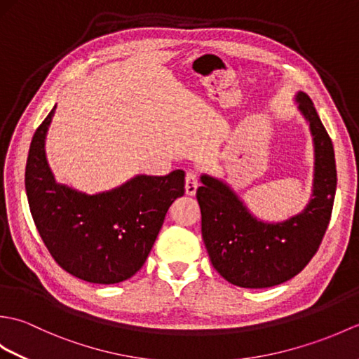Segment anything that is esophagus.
I'll use <instances>...</instances> for the list:
<instances>
[{"label":"esophagus","mask_w":359,"mask_h":359,"mask_svg":"<svg viewBox=\"0 0 359 359\" xmlns=\"http://www.w3.org/2000/svg\"><path fill=\"white\" fill-rule=\"evenodd\" d=\"M197 188H199V177L196 172H187L185 177V193L188 196H194Z\"/></svg>","instance_id":"34e87169"}]
</instances>
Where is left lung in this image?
<instances>
[{"mask_svg":"<svg viewBox=\"0 0 359 359\" xmlns=\"http://www.w3.org/2000/svg\"><path fill=\"white\" fill-rule=\"evenodd\" d=\"M294 102L307 120L315 147L313 188L301 212L282 222H265L226 182L201 175L196 197L202 238L212 266L233 285L266 288L292 279L315 256L330 222L337 193L333 143L310 97L299 90Z\"/></svg>","mask_w":359,"mask_h":359,"instance_id":"8db88e82","label":"left lung"}]
</instances>
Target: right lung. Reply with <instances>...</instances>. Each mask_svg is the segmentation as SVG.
Segmentation results:
<instances>
[{
  "instance_id": "add662e5",
  "label": "right lung",
  "mask_w": 359,
  "mask_h": 359,
  "mask_svg": "<svg viewBox=\"0 0 359 359\" xmlns=\"http://www.w3.org/2000/svg\"><path fill=\"white\" fill-rule=\"evenodd\" d=\"M55 108L35 131L26 163L25 185L35 226L63 270L93 284H117L147 261L166 211L185 193V172L139 174L97 194L58 184L46 157Z\"/></svg>"
}]
</instances>
